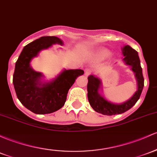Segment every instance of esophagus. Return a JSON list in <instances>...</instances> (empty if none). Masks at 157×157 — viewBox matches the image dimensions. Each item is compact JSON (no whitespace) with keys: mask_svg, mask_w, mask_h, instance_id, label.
Returning a JSON list of instances; mask_svg holds the SVG:
<instances>
[{"mask_svg":"<svg viewBox=\"0 0 157 157\" xmlns=\"http://www.w3.org/2000/svg\"><path fill=\"white\" fill-rule=\"evenodd\" d=\"M90 74H91L90 71L87 70V71H85V75H86V76H89V75H90Z\"/></svg>","mask_w":157,"mask_h":157,"instance_id":"esophagus-1","label":"esophagus"}]
</instances>
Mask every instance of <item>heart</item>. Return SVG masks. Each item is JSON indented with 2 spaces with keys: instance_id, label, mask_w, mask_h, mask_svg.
Listing matches in <instances>:
<instances>
[{
  "instance_id": "b5f03b06",
  "label": "heart",
  "mask_w": 157,
  "mask_h": 157,
  "mask_svg": "<svg viewBox=\"0 0 157 157\" xmlns=\"http://www.w3.org/2000/svg\"><path fill=\"white\" fill-rule=\"evenodd\" d=\"M111 56V53L106 48H101L92 53V56L94 59L98 60L106 59Z\"/></svg>"
}]
</instances>
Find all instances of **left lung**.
<instances>
[{
  "label": "left lung",
  "instance_id": "left-lung-1",
  "mask_svg": "<svg viewBox=\"0 0 157 157\" xmlns=\"http://www.w3.org/2000/svg\"><path fill=\"white\" fill-rule=\"evenodd\" d=\"M121 51L124 56L122 61L125 65L130 67L135 75L137 90L127 101L121 104H115L107 101L102 94L103 87L101 79L95 75H90L88 77V99L92 109L98 113L113 115L125 113L136 104L142 94L144 87V77L138 52L129 45H124Z\"/></svg>",
  "mask_w": 157,
  "mask_h": 157
}]
</instances>
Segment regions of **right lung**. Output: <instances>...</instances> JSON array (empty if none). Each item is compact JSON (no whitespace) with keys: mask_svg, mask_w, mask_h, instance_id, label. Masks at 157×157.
Segmentation results:
<instances>
[{"mask_svg":"<svg viewBox=\"0 0 157 157\" xmlns=\"http://www.w3.org/2000/svg\"><path fill=\"white\" fill-rule=\"evenodd\" d=\"M56 44L63 45V40L56 36L40 37L24 47L15 63L13 85L17 98L36 114H48L61 109L77 77L84 74L81 69H63L55 78L44 80L42 72L33 69L32 59Z\"/></svg>","mask_w":157,"mask_h":157,"instance_id":"obj_1","label":"right lung"}]
</instances>
